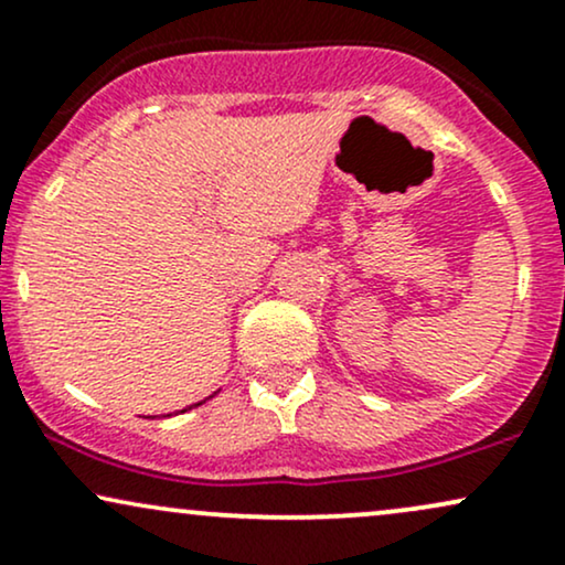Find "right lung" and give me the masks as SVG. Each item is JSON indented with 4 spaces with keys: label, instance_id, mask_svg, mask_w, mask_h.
<instances>
[{
    "label": "right lung",
    "instance_id": "add662e5",
    "mask_svg": "<svg viewBox=\"0 0 565 565\" xmlns=\"http://www.w3.org/2000/svg\"><path fill=\"white\" fill-rule=\"evenodd\" d=\"M210 398H212V395H210ZM196 406H201V401H199V404ZM188 408H191V406H188ZM183 412H185V408H183Z\"/></svg>",
    "mask_w": 565,
    "mask_h": 565
}]
</instances>
